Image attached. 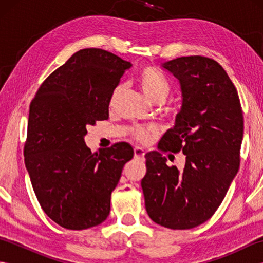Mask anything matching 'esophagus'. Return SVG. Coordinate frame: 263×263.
<instances>
[{"mask_svg": "<svg viewBox=\"0 0 263 263\" xmlns=\"http://www.w3.org/2000/svg\"><path fill=\"white\" fill-rule=\"evenodd\" d=\"M144 150L142 149V148H139V147H137V148H135V158H137V159H143L144 158Z\"/></svg>", "mask_w": 263, "mask_h": 263, "instance_id": "1", "label": "esophagus"}]
</instances>
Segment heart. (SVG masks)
Segmentation results:
<instances>
[{"label":"heart","mask_w":263,"mask_h":263,"mask_svg":"<svg viewBox=\"0 0 263 263\" xmlns=\"http://www.w3.org/2000/svg\"><path fill=\"white\" fill-rule=\"evenodd\" d=\"M138 81L143 93L150 100H154L157 97L166 98L167 93H168V82H167L164 76H161L158 71H156L153 68L142 69L140 73H139ZM119 90L120 87H117L115 89V92ZM154 131L155 130L153 127H137L133 131V135H135L136 139H138L140 142H147Z\"/></svg>","instance_id":"1"}]
</instances>
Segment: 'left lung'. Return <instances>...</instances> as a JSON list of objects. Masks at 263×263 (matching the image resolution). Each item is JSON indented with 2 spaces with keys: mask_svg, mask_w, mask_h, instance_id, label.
Returning <instances> with one entry per match:
<instances>
[{
  "mask_svg": "<svg viewBox=\"0 0 263 263\" xmlns=\"http://www.w3.org/2000/svg\"><path fill=\"white\" fill-rule=\"evenodd\" d=\"M161 66L178 80L182 106L159 149L182 152L185 166L168 167L159 152H150L141 187L155 222L190 230L215 214L237 174L243 111L235 86L216 61L183 57Z\"/></svg>",
  "mask_w": 263,
  "mask_h": 263,
  "instance_id": "1",
  "label": "left lung"
}]
</instances>
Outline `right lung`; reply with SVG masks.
Returning a JSON list of instances; mask_svg holds the SVG:
<instances>
[{"instance_id": "1", "label": "right lung", "mask_w": 263, "mask_h": 263, "mask_svg": "<svg viewBox=\"0 0 263 263\" xmlns=\"http://www.w3.org/2000/svg\"><path fill=\"white\" fill-rule=\"evenodd\" d=\"M131 66L104 49H80L48 76L30 104L26 168L43 210L66 230L102 224L133 158L126 142L95 154L85 142L87 126L108 119L110 98Z\"/></svg>"}]
</instances>
